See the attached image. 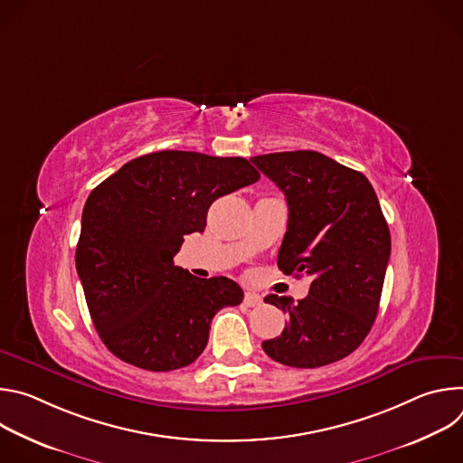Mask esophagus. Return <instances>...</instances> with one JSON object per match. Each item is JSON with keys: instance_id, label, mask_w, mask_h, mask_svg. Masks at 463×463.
Listing matches in <instances>:
<instances>
[{"instance_id": "1", "label": "esophagus", "mask_w": 463, "mask_h": 463, "mask_svg": "<svg viewBox=\"0 0 463 463\" xmlns=\"http://www.w3.org/2000/svg\"><path fill=\"white\" fill-rule=\"evenodd\" d=\"M261 297L258 295V293H254V291H247L245 293V297H243V304L245 306H249V307H256V306H261Z\"/></svg>"}]
</instances>
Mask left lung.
<instances>
[{
  "label": "left lung",
  "instance_id": "8db88e82",
  "mask_svg": "<svg viewBox=\"0 0 463 463\" xmlns=\"http://www.w3.org/2000/svg\"><path fill=\"white\" fill-rule=\"evenodd\" d=\"M250 161L288 202L279 268L311 277L307 297L297 304L289 297H266L289 320L282 335L263 341L261 348L295 368L341 361L372 329L390 258V231L373 186L361 172L313 150Z\"/></svg>",
  "mask_w": 463,
  "mask_h": 463
}]
</instances>
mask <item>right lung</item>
Returning <instances> with one entry per match:
<instances>
[{"label":"right lung","instance_id":"right-lung-1","mask_svg":"<svg viewBox=\"0 0 463 463\" xmlns=\"http://www.w3.org/2000/svg\"><path fill=\"white\" fill-rule=\"evenodd\" d=\"M258 179L243 157L163 150L93 188L75 260L95 329L115 357L170 372L202 355L213 317L243 291L227 277H192L174 256L186 234L205 229L214 200Z\"/></svg>","mask_w":463,"mask_h":463}]
</instances>
